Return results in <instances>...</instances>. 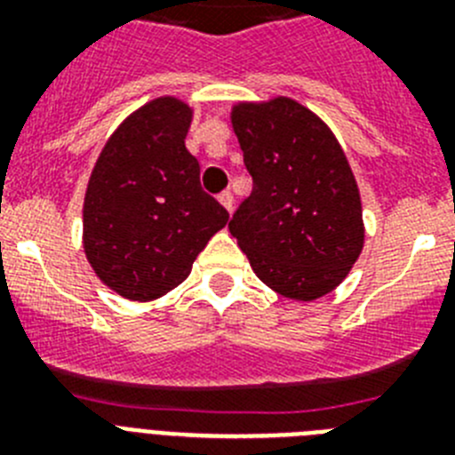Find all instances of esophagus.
<instances>
[{
  "mask_svg": "<svg viewBox=\"0 0 455 455\" xmlns=\"http://www.w3.org/2000/svg\"><path fill=\"white\" fill-rule=\"evenodd\" d=\"M219 203L223 204L225 209H228V212H232V203H235V200H232V193L230 191H223L219 196Z\"/></svg>",
  "mask_w": 455,
  "mask_h": 455,
  "instance_id": "obj_1",
  "label": "esophagus"
}]
</instances>
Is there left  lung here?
Returning <instances> with one entry per match:
<instances>
[{"label":"left lung","instance_id":"left-lung-1","mask_svg":"<svg viewBox=\"0 0 455 455\" xmlns=\"http://www.w3.org/2000/svg\"><path fill=\"white\" fill-rule=\"evenodd\" d=\"M230 123L252 193L230 232L255 275L291 300H316L344 283L364 248L363 200L332 130L284 95L235 102Z\"/></svg>","mask_w":455,"mask_h":455}]
</instances>
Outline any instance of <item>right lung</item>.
<instances>
[{
	"mask_svg": "<svg viewBox=\"0 0 455 455\" xmlns=\"http://www.w3.org/2000/svg\"><path fill=\"white\" fill-rule=\"evenodd\" d=\"M193 107L162 95L114 130L84 193L82 246L95 275L134 303L182 284L230 214L200 188L184 139Z\"/></svg>",
	"mask_w": 455,
	"mask_h": 455,
	"instance_id": "add662e5",
	"label": "right lung"
}]
</instances>
